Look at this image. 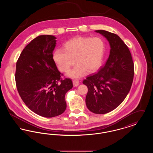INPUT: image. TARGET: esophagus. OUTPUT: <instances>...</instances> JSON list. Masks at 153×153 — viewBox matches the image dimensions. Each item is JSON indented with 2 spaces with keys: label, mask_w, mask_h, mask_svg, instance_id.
<instances>
[{
  "label": "esophagus",
  "mask_w": 153,
  "mask_h": 153,
  "mask_svg": "<svg viewBox=\"0 0 153 153\" xmlns=\"http://www.w3.org/2000/svg\"><path fill=\"white\" fill-rule=\"evenodd\" d=\"M73 84L74 87H77L79 85V81L78 80H73Z\"/></svg>",
  "instance_id": "esophagus-1"
}]
</instances>
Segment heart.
Instances as JSON below:
<instances>
[{
  "label": "heart",
  "instance_id": "obj_1",
  "mask_svg": "<svg viewBox=\"0 0 153 153\" xmlns=\"http://www.w3.org/2000/svg\"><path fill=\"white\" fill-rule=\"evenodd\" d=\"M105 45L99 37L77 36L67 41L65 49H58L53 53V59L61 72H67L74 65L67 76L79 79L87 72L91 73L102 65L104 56Z\"/></svg>",
  "mask_w": 153,
  "mask_h": 153
}]
</instances>
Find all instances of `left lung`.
Segmentation results:
<instances>
[{
	"mask_svg": "<svg viewBox=\"0 0 153 153\" xmlns=\"http://www.w3.org/2000/svg\"><path fill=\"white\" fill-rule=\"evenodd\" d=\"M105 36L110 53L105 65L97 73L82 81L88 87L85 102L88 109L104 114L115 109L128 94L134 75V64L127 46L117 34L107 31H95Z\"/></svg>",
	"mask_w": 153,
	"mask_h": 153,
	"instance_id": "1",
	"label": "left lung"
}]
</instances>
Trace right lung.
I'll return each mask as SVG.
<instances>
[{
    "mask_svg": "<svg viewBox=\"0 0 153 153\" xmlns=\"http://www.w3.org/2000/svg\"><path fill=\"white\" fill-rule=\"evenodd\" d=\"M56 38L37 36L22 51L16 65L18 92L26 106L38 115L53 117L66 108V93L73 87L71 79H62L53 59Z\"/></svg>",
    "mask_w": 153,
    "mask_h": 153,
    "instance_id": "1",
    "label": "right lung"
}]
</instances>
